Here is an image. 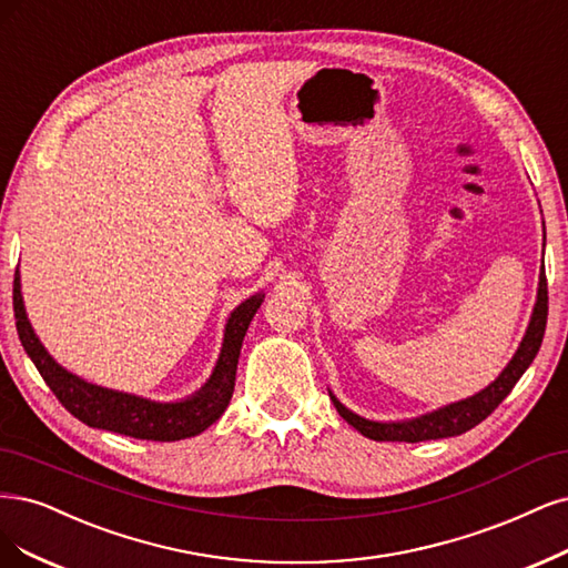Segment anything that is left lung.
Here are the masks:
<instances>
[{"label":"left lung","mask_w":568,"mask_h":568,"mask_svg":"<svg viewBox=\"0 0 568 568\" xmlns=\"http://www.w3.org/2000/svg\"><path fill=\"white\" fill-rule=\"evenodd\" d=\"M545 324H547V280H545V267L540 270V282H538V298L534 305V315L529 326H526V334L515 352V357L503 368V374L484 387L481 393L475 397H467L460 402H454L448 406H442L433 414H425L410 420L399 423H378V420H366L357 414H352L345 408L334 395V402L338 414L355 427L368 439L376 442H425V439H444V437H456L479 425L484 418H488L498 408V404L513 393L517 381L524 376V371L531 366L534 357L538 355L542 336H545Z\"/></svg>","instance_id":"left-lung-1"}]
</instances>
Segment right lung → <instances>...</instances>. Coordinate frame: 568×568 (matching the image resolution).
I'll return each instance as SVG.
<instances>
[{"label": "right lung", "mask_w": 568, "mask_h": 568, "mask_svg": "<svg viewBox=\"0 0 568 568\" xmlns=\"http://www.w3.org/2000/svg\"><path fill=\"white\" fill-rule=\"evenodd\" d=\"M263 298L265 293H256V296L246 298L240 307H234L225 324V338L216 368H213L211 378L200 393H194L183 402H152L145 397L116 393V389L87 383L84 378L70 374V371L58 364L49 355L47 347L39 343L30 326L21 296V275H18V270L13 277V312L18 338H21L28 357L32 359L39 374H42L44 383L51 387L58 402L89 427L150 442H179L194 437L223 416V410L227 408L234 393V376H237L242 341Z\"/></svg>", "instance_id": "obj_1"}]
</instances>
